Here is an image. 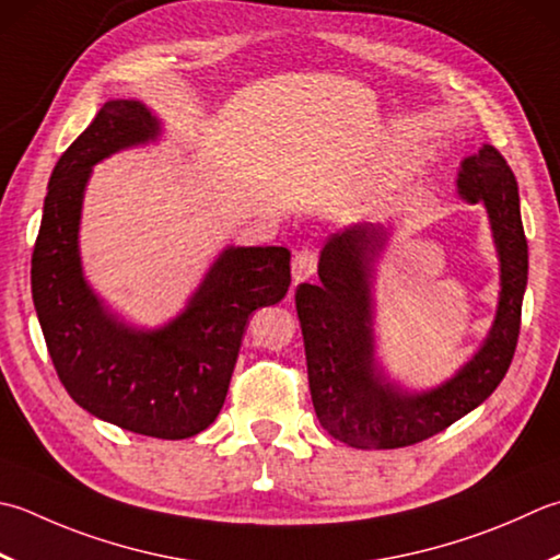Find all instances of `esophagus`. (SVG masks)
<instances>
[{"label": "esophagus", "mask_w": 560, "mask_h": 560, "mask_svg": "<svg viewBox=\"0 0 560 560\" xmlns=\"http://www.w3.org/2000/svg\"><path fill=\"white\" fill-rule=\"evenodd\" d=\"M317 269V252L313 247H301L293 252V261H291V273H293V283H301L305 279H311Z\"/></svg>", "instance_id": "1"}]
</instances>
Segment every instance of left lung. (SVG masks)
Instances as JSON below:
<instances>
[{
	"mask_svg": "<svg viewBox=\"0 0 560 560\" xmlns=\"http://www.w3.org/2000/svg\"><path fill=\"white\" fill-rule=\"evenodd\" d=\"M456 186L464 201L488 211L500 257V301L483 347L442 386L408 393L376 366L371 277L386 245L383 228L357 223L327 237L317 265L320 283L295 289L313 408L347 446L400 448L430 440L490 398L512 364L529 271L517 179L505 158L483 145L462 162Z\"/></svg>",
	"mask_w": 560,
	"mask_h": 560,
	"instance_id": "1",
	"label": "left lung"
}]
</instances>
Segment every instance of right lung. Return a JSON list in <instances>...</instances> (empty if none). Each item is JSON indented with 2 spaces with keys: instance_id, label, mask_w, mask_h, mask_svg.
<instances>
[{
  "instance_id": "add662e5",
  "label": "right lung",
  "mask_w": 560,
  "mask_h": 560,
  "mask_svg": "<svg viewBox=\"0 0 560 560\" xmlns=\"http://www.w3.org/2000/svg\"><path fill=\"white\" fill-rule=\"evenodd\" d=\"M160 120L145 104L114 98L62 152L48 182L31 257V293L52 366L70 398L120 430L186 440L221 412L249 315L291 287L287 247H228L172 323H120L84 281L80 215L92 167L152 142Z\"/></svg>"
}]
</instances>
